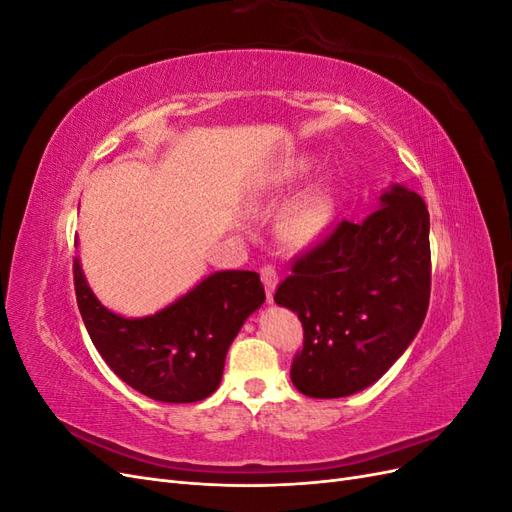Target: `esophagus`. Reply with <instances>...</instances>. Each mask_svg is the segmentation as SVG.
<instances>
[{
    "mask_svg": "<svg viewBox=\"0 0 512 512\" xmlns=\"http://www.w3.org/2000/svg\"><path fill=\"white\" fill-rule=\"evenodd\" d=\"M262 284H265V292H267V303H273V292L277 288V271L273 267H262L260 271Z\"/></svg>",
    "mask_w": 512,
    "mask_h": 512,
    "instance_id": "1",
    "label": "esophagus"
}]
</instances>
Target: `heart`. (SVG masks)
<instances>
[{
	"mask_svg": "<svg viewBox=\"0 0 512 512\" xmlns=\"http://www.w3.org/2000/svg\"><path fill=\"white\" fill-rule=\"evenodd\" d=\"M301 166L297 164H280L260 175L254 183L258 194H273L282 192L284 188L299 177ZM335 215V198L329 188H312L303 192L299 198L284 209L280 220V235L286 243L294 247H303L314 243L324 235Z\"/></svg>",
	"mask_w": 512,
	"mask_h": 512,
	"instance_id": "obj_1",
	"label": "heart"
}]
</instances>
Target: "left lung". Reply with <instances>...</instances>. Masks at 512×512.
<instances>
[{
  "instance_id": "obj_1",
  "label": "left lung",
  "mask_w": 512,
  "mask_h": 512,
  "mask_svg": "<svg viewBox=\"0 0 512 512\" xmlns=\"http://www.w3.org/2000/svg\"><path fill=\"white\" fill-rule=\"evenodd\" d=\"M429 290V211L393 183L376 211L339 222L294 262L275 292L303 322V350L290 367L297 391L337 399L380 380L421 329Z\"/></svg>"
}]
</instances>
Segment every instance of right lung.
Wrapping results in <instances>:
<instances>
[{"label":"right lung","instance_id":"add662e5","mask_svg":"<svg viewBox=\"0 0 512 512\" xmlns=\"http://www.w3.org/2000/svg\"><path fill=\"white\" fill-rule=\"evenodd\" d=\"M74 290L85 329L106 365L164 404L207 399L222 382L226 352L265 303L254 271H215L160 312L126 318L104 307L74 258Z\"/></svg>","mask_w":512,"mask_h":512}]
</instances>
